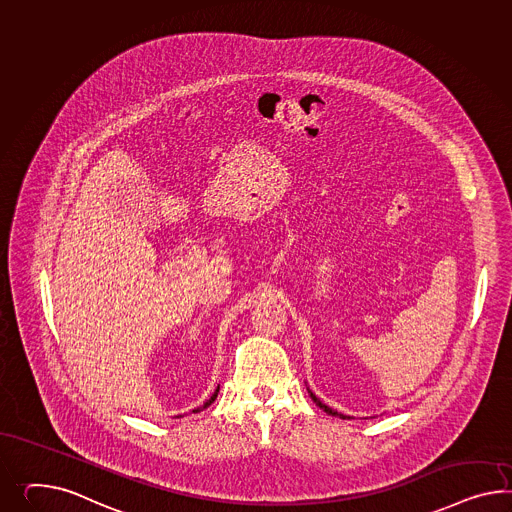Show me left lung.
I'll use <instances>...</instances> for the list:
<instances>
[{
    "mask_svg": "<svg viewBox=\"0 0 512 512\" xmlns=\"http://www.w3.org/2000/svg\"><path fill=\"white\" fill-rule=\"evenodd\" d=\"M307 391H309V395H311V399H313V402H315V404H317V406H318V408H320V410H324V412H326V414L335 415V417H341V419H346V417H348V415L341 414V412H337V410H332V408H330V406H326V404H324V402L320 401V399H318L317 395H315V393H313V391H311V389H309V387H307Z\"/></svg>",
    "mask_w": 512,
    "mask_h": 512,
    "instance_id": "1",
    "label": "left lung"
}]
</instances>
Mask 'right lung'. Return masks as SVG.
Instances as JSON below:
<instances>
[{
	"label": "right lung",
	"mask_w": 512,
	"mask_h": 512,
	"mask_svg": "<svg viewBox=\"0 0 512 512\" xmlns=\"http://www.w3.org/2000/svg\"><path fill=\"white\" fill-rule=\"evenodd\" d=\"M218 393H220V386L216 387V391H214V393H212V397H210V399H208V401L205 402V404H203V406H199V408H195L194 414H197V412H203V410H205V408H208V406H210V404H212V402L216 401V397H218Z\"/></svg>",
	"instance_id": "1"
}]
</instances>
